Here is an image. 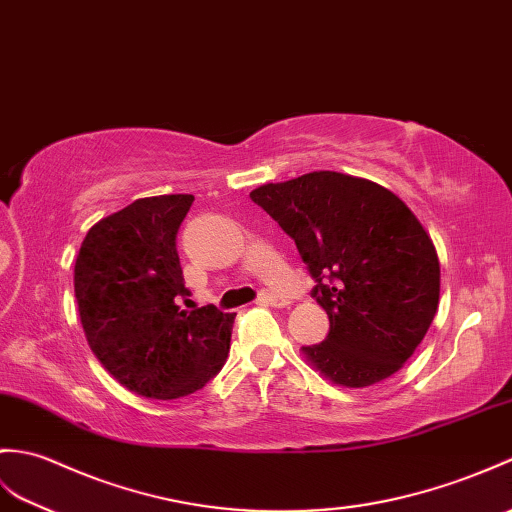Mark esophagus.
<instances>
[{
  "label": "esophagus",
  "mask_w": 512,
  "mask_h": 512,
  "mask_svg": "<svg viewBox=\"0 0 512 512\" xmlns=\"http://www.w3.org/2000/svg\"><path fill=\"white\" fill-rule=\"evenodd\" d=\"M259 301L266 303V305H272V307H283L285 303H288V301L283 299V296H279V294H275V292H261Z\"/></svg>",
  "instance_id": "34e87169"
}]
</instances>
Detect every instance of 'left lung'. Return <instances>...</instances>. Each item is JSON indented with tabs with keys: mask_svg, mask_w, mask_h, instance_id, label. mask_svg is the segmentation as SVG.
I'll use <instances>...</instances> for the list:
<instances>
[{
	"mask_svg": "<svg viewBox=\"0 0 512 512\" xmlns=\"http://www.w3.org/2000/svg\"><path fill=\"white\" fill-rule=\"evenodd\" d=\"M288 233L329 316L323 342L303 347L329 382L373 386L397 373L438 310L441 264L406 202L368 178L310 172L251 192Z\"/></svg>",
	"mask_w": 512,
	"mask_h": 512,
	"instance_id": "obj_1",
	"label": "left lung"
}]
</instances>
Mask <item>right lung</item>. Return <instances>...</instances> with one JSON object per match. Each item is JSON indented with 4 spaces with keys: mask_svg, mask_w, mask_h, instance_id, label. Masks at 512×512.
<instances>
[{
    "mask_svg": "<svg viewBox=\"0 0 512 512\" xmlns=\"http://www.w3.org/2000/svg\"><path fill=\"white\" fill-rule=\"evenodd\" d=\"M192 194L130 202L93 224L74 268L80 323L95 358L130 392L178 399L220 373L235 314L181 310L176 233Z\"/></svg>",
    "mask_w": 512,
    "mask_h": 512,
    "instance_id": "add662e5",
    "label": "right lung"
}]
</instances>
